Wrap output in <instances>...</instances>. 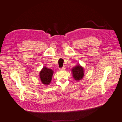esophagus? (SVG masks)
I'll return each mask as SVG.
<instances>
[{"mask_svg": "<svg viewBox=\"0 0 122 122\" xmlns=\"http://www.w3.org/2000/svg\"><path fill=\"white\" fill-rule=\"evenodd\" d=\"M65 66H63L62 67H61V68H59V70L60 71H64V70H65Z\"/></svg>", "mask_w": 122, "mask_h": 122, "instance_id": "esophagus-1", "label": "esophagus"}]
</instances>
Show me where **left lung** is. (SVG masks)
Here are the masks:
<instances>
[{
    "instance_id": "obj_1",
    "label": "left lung",
    "mask_w": 122,
    "mask_h": 122,
    "mask_svg": "<svg viewBox=\"0 0 122 122\" xmlns=\"http://www.w3.org/2000/svg\"><path fill=\"white\" fill-rule=\"evenodd\" d=\"M72 72L73 73V77L76 80L79 81L83 77V69L79 65L73 68L72 69Z\"/></svg>"
}]
</instances>
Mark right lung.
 <instances>
[{"label":"right lung","mask_w":122,"mask_h":122,"mask_svg":"<svg viewBox=\"0 0 122 122\" xmlns=\"http://www.w3.org/2000/svg\"><path fill=\"white\" fill-rule=\"evenodd\" d=\"M53 75V71L51 69L44 67L40 73L41 80L43 84H49L51 81Z\"/></svg>","instance_id":"obj_1"}]
</instances>
